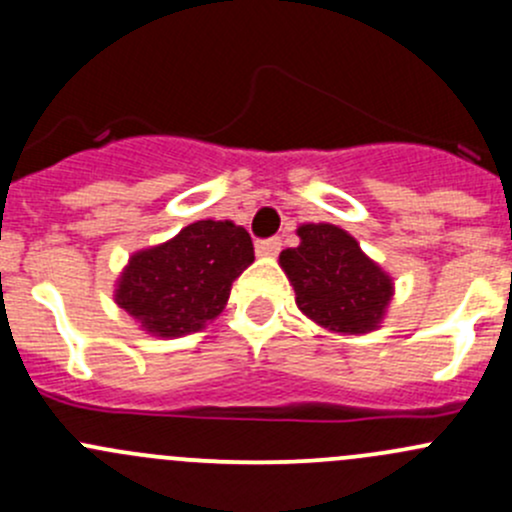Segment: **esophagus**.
Masks as SVG:
<instances>
[{
	"label": "esophagus",
	"mask_w": 512,
	"mask_h": 512,
	"mask_svg": "<svg viewBox=\"0 0 512 512\" xmlns=\"http://www.w3.org/2000/svg\"><path fill=\"white\" fill-rule=\"evenodd\" d=\"M280 247H282L280 237H270V240L257 242L255 250H257V255H260V257H275L277 252H280Z\"/></svg>",
	"instance_id": "34e87169"
}]
</instances>
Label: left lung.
<instances>
[{
    "label": "left lung",
    "instance_id": "left-lung-1",
    "mask_svg": "<svg viewBox=\"0 0 512 512\" xmlns=\"http://www.w3.org/2000/svg\"><path fill=\"white\" fill-rule=\"evenodd\" d=\"M299 245L280 252L299 312L332 334H369L394 299V277L347 230L329 223L297 227Z\"/></svg>",
    "mask_w": 512,
    "mask_h": 512
}]
</instances>
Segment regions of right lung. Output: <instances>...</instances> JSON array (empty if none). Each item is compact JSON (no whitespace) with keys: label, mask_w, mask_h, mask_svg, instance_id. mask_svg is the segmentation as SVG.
Here are the masks:
<instances>
[{"label":"right lung","mask_w":512,"mask_h":512,"mask_svg":"<svg viewBox=\"0 0 512 512\" xmlns=\"http://www.w3.org/2000/svg\"><path fill=\"white\" fill-rule=\"evenodd\" d=\"M255 262V247L232 220H198L160 245L138 250L113 299L151 337L200 332L225 309L232 282Z\"/></svg>","instance_id":"add662e5"}]
</instances>
